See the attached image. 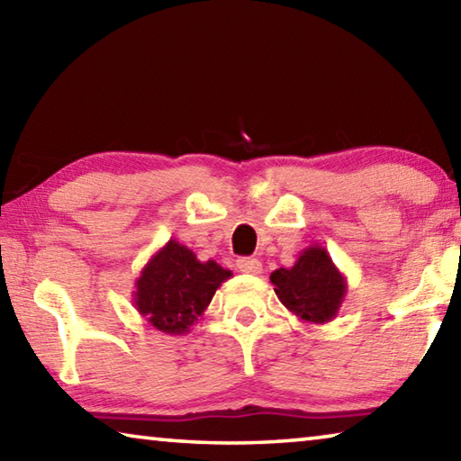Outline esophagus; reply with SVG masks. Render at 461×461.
Returning <instances> with one entry per match:
<instances>
[{"label": "esophagus", "mask_w": 461, "mask_h": 461, "mask_svg": "<svg viewBox=\"0 0 461 461\" xmlns=\"http://www.w3.org/2000/svg\"><path fill=\"white\" fill-rule=\"evenodd\" d=\"M238 268H240V272H246V275H260L262 264L256 258H240Z\"/></svg>", "instance_id": "obj_1"}]
</instances>
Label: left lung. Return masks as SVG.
<instances>
[{
  "mask_svg": "<svg viewBox=\"0 0 461 461\" xmlns=\"http://www.w3.org/2000/svg\"><path fill=\"white\" fill-rule=\"evenodd\" d=\"M270 283L278 301L299 321L315 325L333 321L348 293L346 276L319 244L303 249L291 268H276Z\"/></svg>",
  "mask_w": 461,
  "mask_h": 461,
  "instance_id": "obj_1",
  "label": "left lung"
}]
</instances>
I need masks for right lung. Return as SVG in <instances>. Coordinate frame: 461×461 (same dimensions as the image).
<instances>
[{
	"instance_id": "1",
	"label": "right lung",
	"mask_w": 461,
	"mask_h": 461,
	"mask_svg": "<svg viewBox=\"0 0 461 461\" xmlns=\"http://www.w3.org/2000/svg\"><path fill=\"white\" fill-rule=\"evenodd\" d=\"M231 276L215 260L201 262L189 248L168 240L136 278L134 307L154 330L185 335L199 321L217 288Z\"/></svg>"
}]
</instances>
